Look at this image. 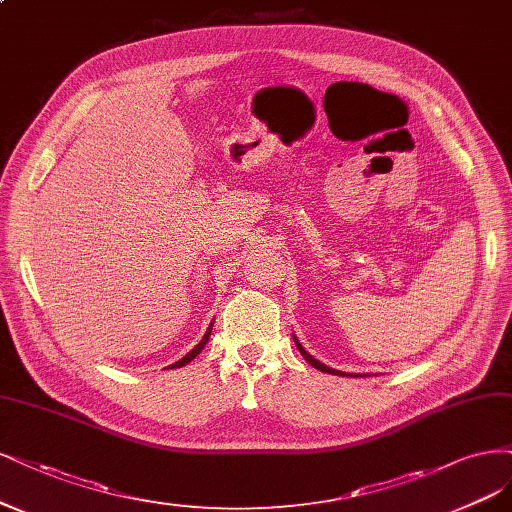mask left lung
Returning <instances> with one entry per match:
<instances>
[{
  "label": "left lung",
  "instance_id": "1",
  "mask_svg": "<svg viewBox=\"0 0 512 512\" xmlns=\"http://www.w3.org/2000/svg\"><path fill=\"white\" fill-rule=\"evenodd\" d=\"M292 337H294V343H296V349L298 351H301V354H303V358L313 366V368H317V370H322V373H330V375H341V377H368V373L364 375H360V373H343V370H337V368H330V366H326V364H322L320 360H315L311 354H309V351L301 345V343H298V339H296V334H292Z\"/></svg>",
  "mask_w": 512,
  "mask_h": 512
}]
</instances>
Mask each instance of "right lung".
<instances>
[{
    "mask_svg": "<svg viewBox=\"0 0 512 512\" xmlns=\"http://www.w3.org/2000/svg\"><path fill=\"white\" fill-rule=\"evenodd\" d=\"M211 326H214V322H211V324H209L207 332L203 334V339H201V341H199V343H197L195 347H192V349L188 351V354H186V356H184L182 360H178V362H173V364H171V368H180V366H186L188 362H192V360H195V358H197V356L201 354V349H203V347L207 345V341H209V334H211Z\"/></svg>",
    "mask_w": 512,
    "mask_h": 512,
    "instance_id": "right-lung-1",
    "label": "right lung"
}]
</instances>
